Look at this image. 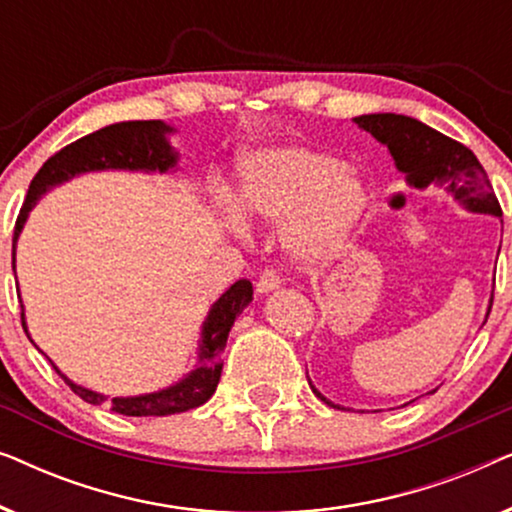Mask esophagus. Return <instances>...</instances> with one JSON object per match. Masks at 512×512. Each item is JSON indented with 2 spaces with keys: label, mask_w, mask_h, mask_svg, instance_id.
Returning <instances> with one entry per match:
<instances>
[{
  "label": "esophagus",
  "mask_w": 512,
  "mask_h": 512,
  "mask_svg": "<svg viewBox=\"0 0 512 512\" xmlns=\"http://www.w3.org/2000/svg\"><path fill=\"white\" fill-rule=\"evenodd\" d=\"M279 284H282V279H279L275 270H263L261 277H258V282H256L258 296H268V293L277 291Z\"/></svg>",
  "instance_id": "1"
}]
</instances>
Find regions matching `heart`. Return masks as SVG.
Masks as SVG:
<instances>
[{
    "label": "heart",
    "instance_id": "b5f03b06",
    "mask_svg": "<svg viewBox=\"0 0 512 512\" xmlns=\"http://www.w3.org/2000/svg\"><path fill=\"white\" fill-rule=\"evenodd\" d=\"M235 209H223V223L237 237L244 221L284 226V247L296 261L333 258L352 235L366 205L359 174L331 153L300 144H277L240 160L233 195Z\"/></svg>",
    "mask_w": 512,
    "mask_h": 512
}]
</instances>
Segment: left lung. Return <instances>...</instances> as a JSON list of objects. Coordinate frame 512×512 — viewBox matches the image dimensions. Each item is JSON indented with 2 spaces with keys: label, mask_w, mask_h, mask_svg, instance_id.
Returning a JSON list of instances; mask_svg holds the SVG:
<instances>
[{
  "label": "left lung",
  "mask_w": 512,
  "mask_h": 512,
  "mask_svg": "<svg viewBox=\"0 0 512 512\" xmlns=\"http://www.w3.org/2000/svg\"><path fill=\"white\" fill-rule=\"evenodd\" d=\"M354 123L387 146L396 170L405 174L408 186L417 188V191H424L429 186L443 188L466 212L489 214L501 219L499 200H496L494 188L489 184L485 167L464 144L454 142V139L429 128L417 118L401 114H363L356 116ZM489 310H492V298H489L485 321ZM307 382H310V377H307ZM310 387L326 405L345 410L338 403L328 401L312 382ZM429 394H436V389H431Z\"/></svg>",
  "instance_id": "left-lung-1"
}]
</instances>
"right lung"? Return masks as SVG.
Listing matches in <instances>:
<instances>
[{"label": "right lung", "instance_id": "1", "mask_svg": "<svg viewBox=\"0 0 512 512\" xmlns=\"http://www.w3.org/2000/svg\"><path fill=\"white\" fill-rule=\"evenodd\" d=\"M174 132L177 130L163 121H123L107 125V128L97 130L93 135L76 139L74 144L65 146V149L48 158L41 165V170L34 174L30 191H27V198L23 207H20L16 230H13V270H16V247L20 233H23L25 223L30 219V212L37 207L41 195H46L51 188L88 172L121 170L165 174L177 170L179 151L170 144V135H174ZM251 300H254V286H251L249 279H240L226 293H221V298L209 307L207 317L200 326L198 361H195L191 373L179 377L170 387L149 391V394L109 398L107 394H100V391L86 389L81 384L72 382L53 361L51 363L55 373L72 387L76 396H81L90 405H109L118 415L165 417L200 408L216 391V384L221 380V354L226 349L228 333L233 328L235 319L240 317ZM20 307H23V314H20L23 317V328L27 338L32 340L30 331H27L25 305Z\"/></svg>", "mask_w": 512, "mask_h": 512}]
</instances>
